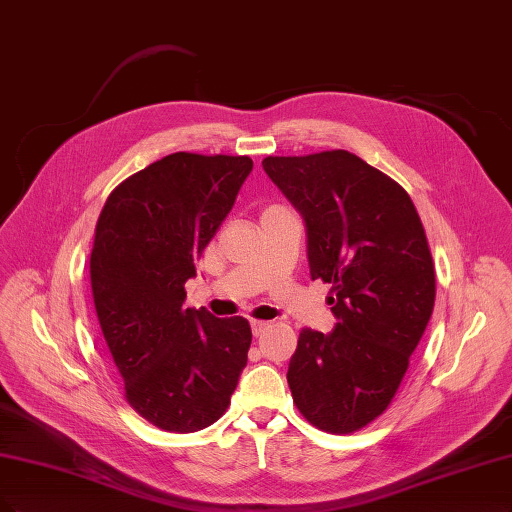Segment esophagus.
Masks as SVG:
<instances>
[{
	"mask_svg": "<svg viewBox=\"0 0 512 512\" xmlns=\"http://www.w3.org/2000/svg\"><path fill=\"white\" fill-rule=\"evenodd\" d=\"M250 326H252L254 337H260V334L269 328V322H262V320H252V322H250Z\"/></svg>",
	"mask_w": 512,
	"mask_h": 512,
	"instance_id": "esophagus-1",
	"label": "esophagus"
}]
</instances>
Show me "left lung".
Listing matches in <instances>:
<instances>
[{
    "label": "left lung",
    "instance_id": "8db88e82",
    "mask_svg": "<svg viewBox=\"0 0 512 512\" xmlns=\"http://www.w3.org/2000/svg\"><path fill=\"white\" fill-rule=\"evenodd\" d=\"M271 182L303 216L311 279L332 284V332L305 328L288 366L309 424L349 434L392 402L434 309L424 226L400 184L347 150L267 156Z\"/></svg>",
    "mask_w": 512,
    "mask_h": 512
}]
</instances>
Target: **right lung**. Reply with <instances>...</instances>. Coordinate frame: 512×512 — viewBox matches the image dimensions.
<instances>
[{
	"label": "right lung",
	"instance_id": "add662e5",
	"mask_svg": "<svg viewBox=\"0 0 512 512\" xmlns=\"http://www.w3.org/2000/svg\"><path fill=\"white\" fill-rule=\"evenodd\" d=\"M252 167L250 156L175 152L122 182L99 216L91 286L103 339L129 404L161 430L214 424L248 364V320L182 305Z\"/></svg>",
	"mask_w": 512,
	"mask_h": 512
}]
</instances>
